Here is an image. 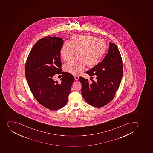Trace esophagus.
<instances>
[{"instance_id":"34e87169","label":"esophagus","mask_w":153,"mask_h":153,"mask_svg":"<svg viewBox=\"0 0 153 153\" xmlns=\"http://www.w3.org/2000/svg\"><path fill=\"white\" fill-rule=\"evenodd\" d=\"M74 78L75 79V80H76V81H77V80H78L79 79V76H77V75H75Z\"/></svg>"}]
</instances>
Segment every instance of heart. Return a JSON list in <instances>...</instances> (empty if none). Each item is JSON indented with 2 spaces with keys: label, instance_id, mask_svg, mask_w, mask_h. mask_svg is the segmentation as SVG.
<instances>
[{
  "label": "heart",
  "instance_id": "heart-1",
  "mask_svg": "<svg viewBox=\"0 0 153 153\" xmlns=\"http://www.w3.org/2000/svg\"><path fill=\"white\" fill-rule=\"evenodd\" d=\"M107 45L105 40L91 35L74 34L69 42L63 44L59 50L62 59L67 61L75 52L76 56L65 64L64 70L73 74L81 73L85 65L96 66L105 55Z\"/></svg>",
  "mask_w": 153,
  "mask_h": 153
}]
</instances>
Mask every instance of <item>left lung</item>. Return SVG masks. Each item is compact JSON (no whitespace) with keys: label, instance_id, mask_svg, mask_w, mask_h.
I'll use <instances>...</instances> for the list:
<instances>
[{"label":"left lung","instance_id":"obj_1","mask_svg":"<svg viewBox=\"0 0 153 153\" xmlns=\"http://www.w3.org/2000/svg\"><path fill=\"white\" fill-rule=\"evenodd\" d=\"M85 73L91 76L92 82L79 77L83 97L93 106H104L115 97L123 74L122 57L116 44L110 43L108 53L102 61ZM94 76L96 79L95 81L92 79Z\"/></svg>","mask_w":153,"mask_h":153}]
</instances>
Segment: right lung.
I'll list each match as a JSON object with an SVG mask.
<instances>
[{
  "mask_svg": "<svg viewBox=\"0 0 153 153\" xmlns=\"http://www.w3.org/2000/svg\"><path fill=\"white\" fill-rule=\"evenodd\" d=\"M62 38L46 37L34 44L27 58L25 74L28 86L37 101L51 110L59 109L68 102L74 77L62 72L59 50L63 45ZM62 74L61 82L52 77Z\"/></svg>",
  "mask_w": 153,
  "mask_h": 153,
  "instance_id": "right-lung-1",
  "label": "right lung"
}]
</instances>
